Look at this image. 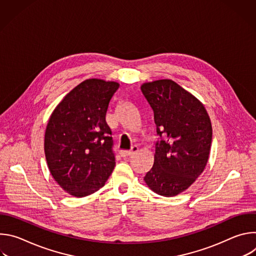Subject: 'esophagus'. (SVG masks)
Returning <instances> with one entry per match:
<instances>
[{
    "label": "esophagus",
    "mask_w": 256,
    "mask_h": 256,
    "mask_svg": "<svg viewBox=\"0 0 256 256\" xmlns=\"http://www.w3.org/2000/svg\"><path fill=\"white\" fill-rule=\"evenodd\" d=\"M138 147L136 146H134V147H132V149H130V151H122L120 152V156L122 157H128V156H132V155H134V154H136V152H138Z\"/></svg>",
    "instance_id": "esophagus-1"
}]
</instances>
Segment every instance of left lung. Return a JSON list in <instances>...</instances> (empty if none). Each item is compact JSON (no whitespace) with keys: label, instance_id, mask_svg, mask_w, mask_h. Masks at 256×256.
<instances>
[{"label":"left lung","instance_id":"8db88e82","mask_svg":"<svg viewBox=\"0 0 256 256\" xmlns=\"http://www.w3.org/2000/svg\"><path fill=\"white\" fill-rule=\"evenodd\" d=\"M140 90L154 112V165L144 180L163 196L186 190L202 173L212 144V124L204 104L169 79L144 83Z\"/></svg>","mask_w":256,"mask_h":256}]
</instances>
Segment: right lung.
Wrapping results in <instances>:
<instances>
[{"label":"right lung","instance_id":"obj_1","mask_svg":"<svg viewBox=\"0 0 256 256\" xmlns=\"http://www.w3.org/2000/svg\"><path fill=\"white\" fill-rule=\"evenodd\" d=\"M120 84L88 79L70 91L52 112L44 153L58 184L76 198L101 188L116 166L112 130L105 116Z\"/></svg>","mask_w":256,"mask_h":256}]
</instances>
